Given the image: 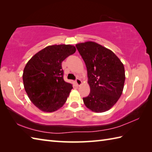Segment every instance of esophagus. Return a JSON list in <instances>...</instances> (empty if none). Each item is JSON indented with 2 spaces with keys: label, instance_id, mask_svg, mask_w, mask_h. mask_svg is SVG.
<instances>
[{
  "label": "esophagus",
  "instance_id": "obj_1",
  "mask_svg": "<svg viewBox=\"0 0 152 152\" xmlns=\"http://www.w3.org/2000/svg\"><path fill=\"white\" fill-rule=\"evenodd\" d=\"M75 82H76V83L77 84V86H80V85H81V84H82V80H80V79H79V78H77V79L76 80Z\"/></svg>",
  "mask_w": 152,
  "mask_h": 152
}]
</instances>
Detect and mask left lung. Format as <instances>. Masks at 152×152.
Here are the masks:
<instances>
[{
	"mask_svg": "<svg viewBox=\"0 0 152 152\" xmlns=\"http://www.w3.org/2000/svg\"><path fill=\"white\" fill-rule=\"evenodd\" d=\"M76 47L86 63L90 86L83 102L93 112L108 110L122 94L125 80L124 64L113 51L94 42L77 44Z\"/></svg>",
	"mask_w": 152,
	"mask_h": 152,
	"instance_id": "8db88e82",
	"label": "left lung"
}]
</instances>
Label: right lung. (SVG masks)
Segmentation results:
<instances>
[{
  "label": "right lung",
  "instance_id": "add662e5",
  "mask_svg": "<svg viewBox=\"0 0 152 152\" xmlns=\"http://www.w3.org/2000/svg\"><path fill=\"white\" fill-rule=\"evenodd\" d=\"M72 45H53L38 51L28 61L23 74L25 90L40 110L52 112L62 107L72 86L64 82L63 61L75 53Z\"/></svg>",
  "mask_w": 152,
  "mask_h": 152
}]
</instances>
